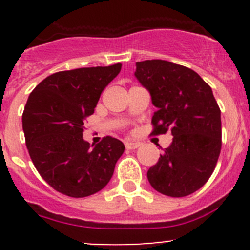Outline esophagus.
<instances>
[{
  "mask_svg": "<svg viewBox=\"0 0 250 250\" xmlns=\"http://www.w3.org/2000/svg\"><path fill=\"white\" fill-rule=\"evenodd\" d=\"M125 148H128V150H135V148L139 147L141 144L137 143V141H125Z\"/></svg>",
  "mask_w": 250,
  "mask_h": 250,
  "instance_id": "34e87169",
  "label": "esophagus"
}]
</instances>
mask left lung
Masks as SVG:
<instances>
[{"label":"left lung","mask_w":250,"mask_h":250,"mask_svg":"<svg viewBox=\"0 0 250 250\" xmlns=\"http://www.w3.org/2000/svg\"><path fill=\"white\" fill-rule=\"evenodd\" d=\"M135 77L157 107L151 134L173 135L148 169V181L166 196L191 195L210 178L221 150L220 109L211 88L193 70L160 59L138 62Z\"/></svg>","instance_id":"obj_1"}]
</instances>
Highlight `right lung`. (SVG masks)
I'll list each match as a JSON object with an SVG mask.
<instances>
[{
    "instance_id": "add662e5",
    "label": "right lung",
    "mask_w": 250,
    "mask_h": 250,
    "mask_svg": "<svg viewBox=\"0 0 250 250\" xmlns=\"http://www.w3.org/2000/svg\"><path fill=\"white\" fill-rule=\"evenodd\" d=\"M121 67L118 62L55 72L27 99L22 129L29 155L43 180L62 195L81 198L104 188L125 151L116 138L94 146L82 138L84 122Z\"/></svg>"
}]
</instances>
